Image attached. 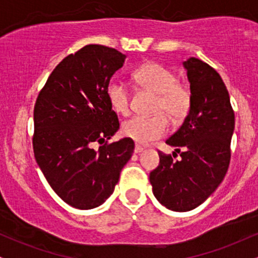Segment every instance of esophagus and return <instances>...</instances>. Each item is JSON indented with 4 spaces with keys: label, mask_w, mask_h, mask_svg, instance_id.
Segmentation results:
<instances>
[{
    "label": "esophagus",
    "mask_w": 258,
    "mask_h": 258,
    "mask_svg": "<svg viewBox=\"0 0 258 258\" xmlns=\"http://www.w3.org/2000/svg\"><path fill=\"white\" fill-rule=\"evenodd\" d=\"M143 149H144L143 147H141V146H138V144H136V147H135V153L138 154V153L143 152Z\"/></svg>",
    "instance_id": "obj_1"
}]
</instances>
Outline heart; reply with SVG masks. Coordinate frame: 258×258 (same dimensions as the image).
<instances>
[{
    "label": "heart",
    "mask_w": 258,
    "mask_h": 258,
    "mask_svg": "<svg viewBox=\"0 0 258 258\" xmlns=\"http://www.w3.org/2000/svg\"><path fill=\"white\" fill-rule=\"evenodd\" d=\"M133 79L139 86L158 94L153 116H133L122 126L126 137L139 144H149L161 138L168 131L166 114L172 121H179L190 109V91L184 85L177 82V76L164 65L148 63L133 73ZM109 104L115 112L126 115L130 111L128 87L119 81L111 80L106 87Z\"/></svg>",
    "instance_id": "heart-1"
}]
</instances>
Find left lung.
<instances>
[{"label":"left lung","instance_id":"left-lung-1","mask_svg":"<svg viewBox=\"0 0 258 258\" xmlns=\"http://www.w3.org/2000/svg\"><path fill=\"white\" fill-rule=\"evenodd\" d=\"M183 67L190 84V109L166 141L174 152L182 150L180 159L173 161L160 153L159 166L149 176L154 197L177 212L201 205L221 184L229 166L234 132V111L220 74L194 57Z\"/></svg>","mask_w":258,"mask_h":258}]
</instances>
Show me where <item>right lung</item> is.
I'll use <instances>...</instances> for the list:
<instances>
[{"label": "right lung", "instance_id": "add662e5", "mask_svg": "<svg viewBox=\"0 0 258 258\" xmlns=\"http://www.w3.org/2000/svg\"><path fill=\"white\" fill-rule=\"evenodd\" d=\"M125 59L87 44L55 67L35 103V159L53 190L76 209H94L110 197L135 149L131 138L108 143L120 123L106 87Z\"/></svg>", "mask_w": 258, "mask_h": 258}]
</instances>
